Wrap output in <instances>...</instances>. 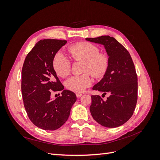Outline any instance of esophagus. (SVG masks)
Masks as SVG:
<instances>
[{
    "mask_svg": "<svg viewBox=\"0 0 160 160\" xmlns=\"http://www.w3.org/2000/svg\"><path fill=\"white\" fill-rule=\"evenodd\" d=\"M76 96H77V98H80L81 96H82V93H76Z\"/></svg>",
    "mask_w": 160,
    "mask_h": 160,
    "instance_id": "34e87169",
    "label": "esophagus"
}]
</instances>
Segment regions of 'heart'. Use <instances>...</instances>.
<instances>
[{
    "mask_svg": "<svg viewBox=\"0 0 160 160\" xmlns=\"http://www.w3.org/2000/svg\"><path fill=\"white\" fill-rule=\"evenodd\" d=\"M69 51L75 61H84L83 71L89 72L95 78L103 77L108 71L109 64L107 53L99 52V48L89 42L74 43L69 47ZM52 67L56 73L61 77L68 76L71 70L70 59L62 52H57L52 60ZM91 84V79L88 72L71 77L65 81V87L69 90L82 92Z\"/></svg>",
    "mask_w": 160,
    "mask_h": 160,
    "instance_id": "obj_1",
    "label": "heart"
}]
</instances>
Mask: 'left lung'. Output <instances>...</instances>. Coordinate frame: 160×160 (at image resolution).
Here are the masks:
<instances>
[{
  "label": "left lung",
  "instance_id": "left-lung-1",
  "mask_svg": "<svg viewBox=\"0 0 160 160\" xmlns=\"http://www.w3.org/2000/svg\"><path fill=\"white\" fill-rule=\"evenodd\" d=\"M86 40L104 45L109 59L108 71L93 88L109 96L103 101L99 95H91V115L104 127H119L132 118L137 103L138 76L133 62L128 51L112 37Z\"/></svg>",
  "mask_w": 160,
  "mask_h": 160
}]
</instances>
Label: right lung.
<instances>
[{
  "mask_svg": "<svg viewBox=\"0 0 160 160\" xmlns=\"http://www.w3.org/2000/svg\"><path fill=\"white\" fill-rule=\"evenodd\" d=\"M67 41L44 39L28 53L22 69L21 91L27 113L32 123L44 130H56L68 119L77 100L75 94L63 89L52 67L57 51ZM62 90L61 96L50 99L52 91Z\"/></svg>",
  "mask_w": 160,
  "mask_h": 160,
  "instance_id": "add662e5",
  "label": "right lung"
}]
</instances>
